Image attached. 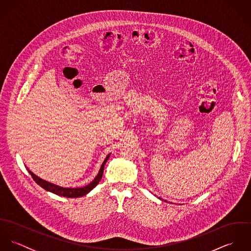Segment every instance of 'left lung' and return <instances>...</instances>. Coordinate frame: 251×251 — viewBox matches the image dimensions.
I'll return each instance as SVG.
<instances>
[{
  "instance_id": "obj_1",
  "label": "left lung",
  "mask_w": 251,
  "mask_h": 251,
  "mask_svg": "<svg viewBox=\"0 0 251 251\" xmlns=\"http://www.w3.org/2000/svg\"><path fill=\"white\" fill-rule=\"evenodd\" d=\"M158 199H160V200H162V201H164V202H167L166 200H163V199H162V198H160V197H158Z\"/></svg>"
}]
</instances>
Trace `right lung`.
Here are the masks:
<instances>
[{"label": "right lung", "mask_w": 251, "mask_h": 251, "mask_svg": "<svg viewBox=\"0 0 251 251\" xmlns=\"http://www.w3.org/2000/svg\"><path fill=\"white\" fill-rule=\"evenodd\" d=\"M111 153H109L106 158L104 159V161L102 162L100 169L98 173V175L96 176V178L93 179L90 183H88L85 186L82 187H64V186H60L58 184H54L50 181H47L45 179H41L39 177H37L36 174H34L32 171L29 170V168H27V170L29 171V173L31 174V176L33 177L34 180L36 181L38 185H40L42 188H44L46 191L52 192L54 194H57L59 196H64V197H68V198H77V197H82L86 194H88L92 189H94L98 183L100 182V180L102 178L103 175V170H104V165L107 162L108 158L110 156Z\"/></svg>", "instance_id": "right-lung-1"}]
</instances>
